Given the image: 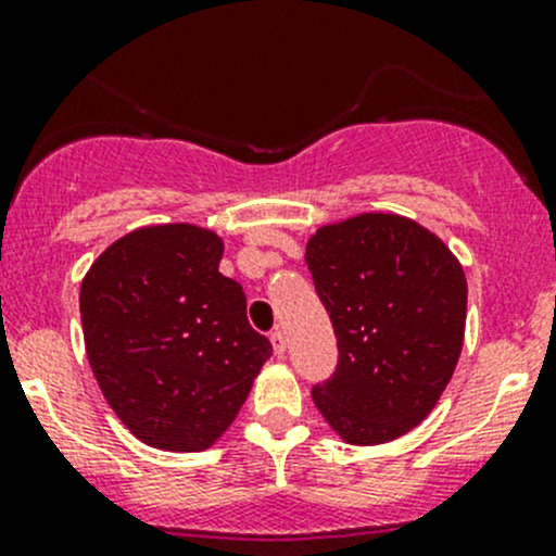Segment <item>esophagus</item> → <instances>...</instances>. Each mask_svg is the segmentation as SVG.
<instances>
[{
	"label": "esophagus",
	"mask_w": 556,
	"mask_h": 556,
	"mask_svg": "<svg viewBox=\"0 0 556 556\" xmlns=\"http://www.w3.org/2000/svg\"><path fill=\"white\" fill-rule=\"evenodd\" d=\"M271 344H274V352H277L279 357H285V352H288V336H285L282 328L271 330Z\"/></svg>",
	"instance_id": "34e87169"
}]
</instances>
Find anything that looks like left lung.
<instances>
[{"mask_svg": "<svg viewBox=\"0 0 556 556\" xmlns=\"http://www.w3.org/2000/svg\"><path fill=\"white\" fill-rule=\"evenodd\" d=\"M314 293L336 333L333 374L312 387L350 444H384L422 422L463 350L468 285L446 244L397 215H357L306 244Z\"/></svg>", "mask_w": 556, "mask_h": 556, "instance_id": "8db88e82", "label": "left lung"}]
</instances>
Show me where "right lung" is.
Masks as SVG:
<instances>
[{"label": "right lung", "mask_w": 556, "mask_h": 556, "mask_svg": "<svg viewBox=\"0 0 556 556\" xmlns=\"http://www.w3.org/2000/svg\"><path fill=\"white\" fill-rule=\"evenodd\" d=\"M220 257V239L199 226L139 228L83 279L93 377L128 430L159 450L215 444L274 352L247 323L242 285L217 271Z\"/></svg>", "instance_id": "obj_1"}]
</instances>
